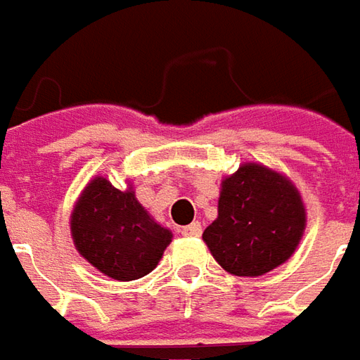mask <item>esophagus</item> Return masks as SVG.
<instances>
[{"label":"esophagus","instance_id":"esophagus-1","mask_svg":"<svg viewBox=\"0 0 360 360\" xmlns=\"http://www.w3.org/2000/svg\"><path fill=\"white\" fill-rule=\"evenodd\" d=\"M179 232L183 234V236H200L202 226H200V222H191V224H187V226H183Z\"/></svg>","mask_w":360,"mask_h":360}]
</instances>
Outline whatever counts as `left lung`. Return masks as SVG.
<instances>
[{"label": "left lung", "instance_id": "obj_1", "mask_svg": "<svg viewBox=\"0 0 360 360\" xmlns=\"http://www.w3.org/2000/svg\"><path fill=\"white\" fill-rule=\"evenodd\" d=\"M305 224V205L292 179L250 161L221 181L219 217L202 240L226 272L256 278L292 258Z\"/></svg>", "mask_w": 360, "mask_h": 360}]
</instances>
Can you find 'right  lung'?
<instances>
[{"mask_svg":"<svg viewBox=\"0 0 360 360\" xmlns=\"http://www.w3.org/2000/svg\"><path fill=\"white\" fill-rule=\"evenodd\" d=\"M70 236L88 264L120 282L148 276L173 238L169 229L141 207L131 183L120 191L102 175L88 181L78 195Z\"/></svg>","mask_w":360,"mask_h":360,"instance_id":"obj_1","label":"right lung"}]
</instances>
